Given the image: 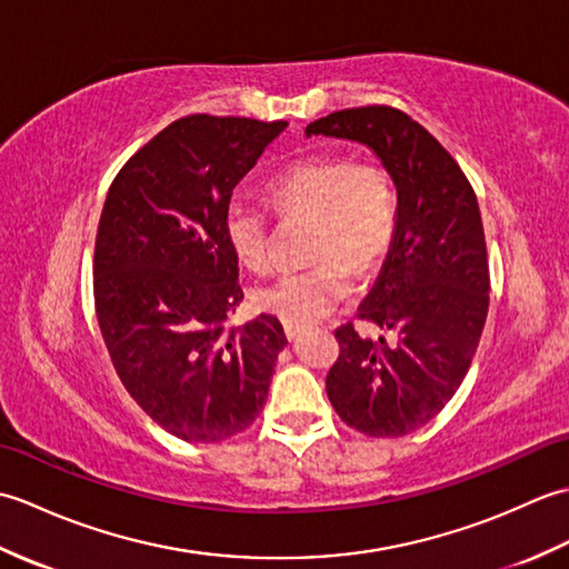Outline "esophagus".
Instances as JSON below:
<instances>
[{
	"mask_svg": "<svg viewBox=\"0 0 569 569\" xmlns=\"http://www.w3.org/2000/svg\"><path fill=\"white\" fill-rule=\"evenodd\" d=\"M303 328H306V325H300V322H283V332H286L288 340H296Z\"/></svg>",
	"mask_w": 569,
	"mask_h": 569,
	"instance_id": "1",
	"label": "esophagus"
}]
</instances>
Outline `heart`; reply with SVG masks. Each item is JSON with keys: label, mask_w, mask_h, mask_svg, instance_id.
Returning a JSON list of instances; mask_svg holds the SVG:
<instances>
[{"label": "heart", "mask_w": 569, "mask_h": 569, "mask_svg": "<svg viewBox=\"0 0 569 569\" xmlns=\"http://www.w3.org/2000/svg\"><path fill=\"white\" fill-rule=\"evenodd\" d=\"M269 200L281 217L310 220L303 269L278 273L253 291L257 308L286 322H310L349 293L355 276H367L389 253L396 224V190L386 168L347 156H316L286 168L269 183ZM224 237L247 269L271 259L269 217L249 202H232Z\"/></svg>", "instance_id": "1"}]
</instances>
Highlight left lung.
<instances>
[{
	"label": "left lung",
	"instance_id": "obj_1",
	"mask_svg": "<svg viewBox=\"0 0 569 569\" xmlns=\"http://www.w3.org/2000/svg\"><path fill=\"white\" fill-rule=\"evenodd\" d=\"M306 134L367 143L396 183L393 244L359 306V320L383 335L337 328L325 389L349 428L401 438L455 396L485 330L489 261L475 188L426 127L389 104L332 112Z\"/></svg>",
	"mask_w": 569,
	"mask_h": 569
}]
</instances>
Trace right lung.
Instances as JSON below:
<instances>
[{
    "mask_svg": "<svg viewBox=\"0 0 569 569\" xmlns=\"http://www.w3.org/2000/svg\"><path fill=\"white\" fill-rule=\"evenodd\" d=\"M286 122L190 114L112 180L94 239V310L129 396L186 442L247 430L269 396L283 325H229L239 263L224 237L232 190Z\"/></svg>",
    "mask_w": 569,
    "mask_h": 569,
    "instance_id": "add662e5",
    "label": "right lung"
}]
</instances>
